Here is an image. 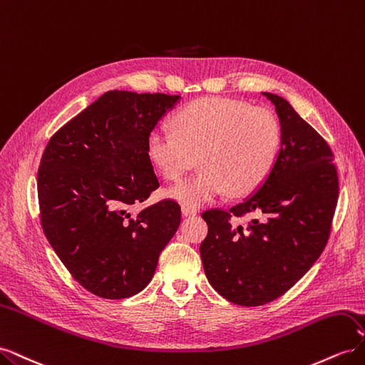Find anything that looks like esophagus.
<instances>
[{
	"mask_svg": "<svg viewBox=\"0 0 365 365\" xmlns=\"http://www.w3.org/2000/svg\"><path fill=\"white\" fill-rule=\"evenodd\" d=\"M181 212H182V216H195L197 213L195 208H189V207H182Z\"/></svg>",
	"mask_w": 365,
	"mask_h": 365,
	"instance_id": "1",
	"label": "esophagus"
}]
</instances>
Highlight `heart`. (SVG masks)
Here are the masks:
<instances>
[{"label":"heart","instance_id":"obj_1","mask_svg":"<svg viewBox=\"0 0 365 365\" xmlns=\"http://www.w3.org/2000/svg\"><path fill=\"white\" fill-rule=\"evenodd\" d=\"M173 130L153 129L146 143L150 163L168 181L196 164L201 170L165 192L182 207L200 208L227 190L244 195L259 187L277 158L282 129L264 108L224 97H204L175 114Z\"/></svg>","mask_w":365,"mask_h":365}]
</instances>
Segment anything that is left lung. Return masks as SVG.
Returning a JSON list of instances; mask_svg holds the SVG:
<instances>
[{"label": "left lung", "mask_w": 365, "mask_h": 365, "mask_svg": "<svg viewBox=\"0 0 365 365\" xmlns=\"http://www.w3.org/2000/svg\"><path fill=\"white\" fill-rule=\"evenodd\" d=\"M282 140L264 181L244 201L202 215L208 235L201 244L207 280L225 300L262 306L283 295L323 252L338 201L332 150L322 135L272 93ZM258 215L248 227L235 219Z\"/></svg>", "instance_id": "1"}]
</instances>
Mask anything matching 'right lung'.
Here are the masks:
<instances>
[{"label":"right lung","mask_w":365,"mask_h":365,"mask_svg":"<svg viewBox=\"0 0 365 365\" xmlns=\"http://www.w3.org/2000/svg\"><path fill=\"white\" fill-rule=\"evenodd\" d=\"M181 96L108 91L54 134L38 170L41 224L74 280L97 297L138 294L181 222L175 201L135 212L160 181L148 137Z\"/></svg>","instance_id":"1"}]
</instances>
